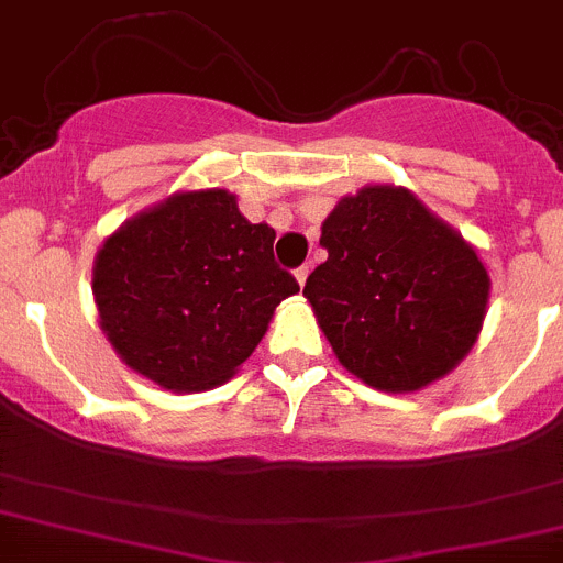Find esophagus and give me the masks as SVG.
Segmentation results:
<instances>
[{"mask_svg": "<svg viewBox=\"0 0 563 563\" xmlns=\"http://www.w3.org/2000/svg\"><path fill=\"white\" fill-rule=\"evenodd\" d=\"M307 276H309V267L307 265H301V267H298V271H296V282H298V285H307Z\"/></svg>", "mask_w": 563, "mask_h": 563, "instance_id": "1", "label": "esophagus"}]
</instances>
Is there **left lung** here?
Wrapping results in <instances>:
<instances>
[{
  "mask_svg": "<svg viewBox=\"0 0 563 563\" xmlns=\"http://www.w3.org/2000/svg\"><path fill=\"white\" fill-rule=\"evenodd\" d=\"M320 229L329 260L303 296L340 365L382 393L448 376L478 340L489 303L473 245L395 185L340 198Z\"/></svg>",
  "mask_w": 563,
  "mask_h": 563,
  "instance_id": "1",
  "label": "left lung"
}]
</instances>
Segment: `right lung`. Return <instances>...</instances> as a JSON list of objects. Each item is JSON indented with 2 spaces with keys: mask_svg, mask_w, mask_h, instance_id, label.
<instances>
[{
  "mask_svg": "<svg viewBox=\"0 0 563 563\" xmlns=\"http://www.w3.org/2000/svg\"><path fill=\"white\" fill-rule=\"evenodd\" d=\"M221 187L174 192L115 229L93 262L99 325L124 365L170 393L229 382L298 282Z\"/></svg>",
  "mask_w": 563,
  "mask_h": 563,
  "instance_id": "add662e5",
  "label": "right lung"
}]
</instances>
